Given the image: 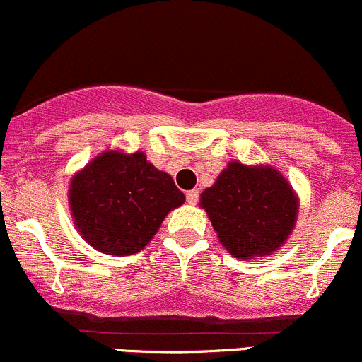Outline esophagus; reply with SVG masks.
I'll return each instance as SVG.
<instances>
[{
	"label": "esophagus",
	"instance_id": "obj_1",
	"mask_svg": "<svg viewBox=\"0 0 362 362\" xmlns=\"http://www.w3.org/2000/svg\"><path fill=\"white\" fill-rule=\"evenodd\" d=\"M185 199H187V203L189 204H196L197 201H199V191H196V189H194V191H189L187 194H185Z\"/></svg>",
	"mask_w": 362,
	"mask_h": 362
}]
</instances>
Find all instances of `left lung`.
<instances>
[{"label": "left lung", "mask_w": 362, "mask_h": 362, "mask_svg": "<svg viewBox=\"0 0 362 362\" xmlns=\"http://www.w3.org/2000/svg\"><path fill=\"white\" fill-rule=\"evenodd\" d=\"M220 243L235 258L271 255L288 239L298 201L279 171L232 161L201 194Z\"/></svg>", "instance_id": "8db88e82"}]
</instances>
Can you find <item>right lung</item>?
Here are the masks:
<instances>
[{"label": "right lung", "mask_w": 362, "mask_h": 362, "mask_svg": "<svg viewBox=\"0 0 362 362\" xmlns=\"http://www.w3.org/2000/svg\"><path fill=\"white\" fill-rule=\"evenodd\" d=\"M185 196L144 152L97 156L71 182L69 206L79 234L95 250L133 255L144 250Z\"/></svg>", "instance_id": "obj_1"}]
</instances>
